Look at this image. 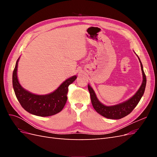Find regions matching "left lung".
Masks as SVG:
<instances>
[{
  "mask_svg": "<svg viewBox=\"0 0 157 157\" xmlns=\"http://www.w3.org/2000/svg\"><path fill=\"white\" fill-rule=\"evenodd\" d=\"M140 61L141 64L142 73H143V82H142V84L140 86L139 90L136 92L134 96L124 103L114 106L104 105L99 101L93 89L88 85V88L90 92V98H91L92 104L95 110H96L99 114H100L101 115H102L104 117L110 118V119H120V118H122L127 116L128 115H129V114L134 110V109L136 107L137 104H138L142 96H143L144 94L147 82L146 76L144 71L143 65H142L140 59Z\"/></svg>",
  "mask_w": 157,
  "mask_h": 157,
  "instance_id": "1",
  "label": "left lung"
}]
</instances>
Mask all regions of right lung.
<instances>
[{"instance_id":"1","label":"right lung","mask_w":157,"mask_h":157,"mask_svg":"<svg viewBox=\"0 0 157 157\" xmlns=\"http://www.w3.org/2000/svg\"><path fill=\"white\" fill-rule=\"evenodd\" d=\"M13 71L12 84L16 96L21 107L33 115L39 117H49L56 115L62 110L67 99L68 87L72 84L76 76L65 80L54 92L44 96L33 94L20 84L17 77V62Z\"/></svg>"}]
</instances>
